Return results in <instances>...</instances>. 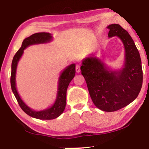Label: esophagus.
<instances>
[{"instance_id":"obj_1","label":"esophagus","mask_w":149,"mask_h":149,"mask_svg":"<svg viewBox=\"0 0 149 149\" xmlns=\"http://www.w3.org/2000/svg\"><path fill=\"white\" fill-rule=\"evenodd\" d=\"M76 71L77 73H79L80 71V66L79 64H77L76 66Z\"/></svg>"}]
</instances>
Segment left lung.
Masks as SVG:
<instances>
[{
	"label": "left lung",
	"mask_w": 149,
	"mask_h": 149,
	"mask_svg": "<svg viewBox=\"0 0 149 149\" xmlns=\"http://www.w3.org/2000/svg\"><path fill=\"white\" fill-rule=\"evenodd\" d=\"M109 36H117L125 49V64L119 72L110 71L96 58H88L80 67L92 102L104 111H116L133 102L139 95L143 71L139 51L132 38L119 24L109 25Z\"/></svg>",
	"instance_id": "8db88e82"
}]
</instances>
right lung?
Listing matches in <instances>:
<instances>
[{"instance_id":"obj_1","label":"right lung","mask_w":149,"mask_h":149,"mask_svg":"<svg viewBox=\"0 0 149 149\" xmlns=\"http://www.w3.org/2000/svg\"><path fill=\"white\" fill-rule=\"evenodd\" d=\"M52 39V36L49 33H36L31 35V36L26 38L23 40L22 44V47L16 52L13 57V62H12V71L11 77H10V83L11 88L16 97L17 102L21 107L22 110L26 113L35 118L40 120H51L57 118L64 111L66 103V90L69 86L70 82L72 80L76 73V65L74 64L70 65L66 69L63 71L59 77V88H58V93L56 102L52 107L46 110L41 111H34L30 108L27 107L21 100L18 92L17 91L16 85H15V74H16V69L17 63L19 60L20 57L24 52V49L29 45H33V44L44 43V42H49Z\"/></svg>"}]
</instances>
